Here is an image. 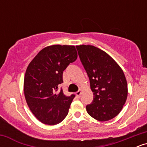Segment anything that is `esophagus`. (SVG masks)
Returning <instances> with one entry per match:
<instances>
[{"instance_id":"esophagus-1","label":"esophagus","mask_w":147,"mask_h":147,"mask_svg":"<svg viewBox=\"0 0 147 147\" xmlns=\"http://www.w3.org/2000/svg\"><path fill=\"white\" fill-rule=\"evenodd\" d=\"M81 94H82V91L81 90H78L77 92H76V95H77L78 97H80Z\"/></svg>"}]
</instances>
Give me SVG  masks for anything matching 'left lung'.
<instances>
[{"instance_id":"obj_1","label":"left lung","mask_w":147,"mask_h":147,"mask_svg":"<svg viewBox=\"0 0 147 147\" xmlns=\"http://www.w3.org/2000/svg\"><path fill=\"white\" fill-rule=\"evenodd\" d=\"M89 77L93 100L86 106L92 117L104 122L119 113L128 95L126 79L119 65L106 52L93 45L76 46Z\"/></svg>"}]
</instances>
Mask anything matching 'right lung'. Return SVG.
I'll return each instance as SVG.
<instances>
[{"label": "right lung", "instance_id": "obj_1", "mask_svg": "<svg viewBox=\"0 0 147 147\" xmlns=\"http://www.w3.org/2000/svg\"><path fill=\"white\" fill-rule=\"evenodd\" d=\"M77 58L73 45H54L41 50L28 66L25 97L30 111L43 124H59L68 115L75 95H65L59 87L63 82V71Z\"/></svg>", "mask_w": 147, "mask_h": 147}]
</instances>
